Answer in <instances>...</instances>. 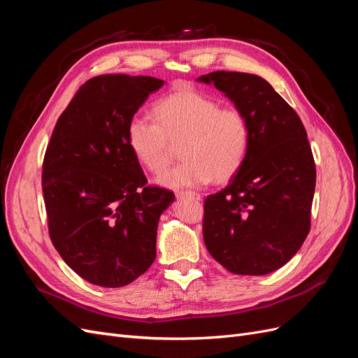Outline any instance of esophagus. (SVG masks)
Here are the masks:
<instances>
[{
  "label": "esophagus",
  "mask_w": 358,
  "mask_h": 358,
  "mask_svg": "<svg viewBox=\"0 0 358 358\" xmlns=\"http://www.w3.org/2000/svg\"><path fill=\"white\" fill-rule=\"evenodd\" d=\"M176 197H178V199L189 197V199H192V200H200V194L194 192V191H179V192H176Z\"/></svg>",
  "instance_id": "1"
}]
</instances>
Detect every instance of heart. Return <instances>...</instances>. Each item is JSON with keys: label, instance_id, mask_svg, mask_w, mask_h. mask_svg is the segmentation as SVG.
<instances>
[{"label": "heart", "instance_id": "obj_1", "mask_svg": "<svg viewBox=\"0 0 358 358\" xmlns=\"http://www.w3.org/2000/svg\"><path fill=\"white\" fill-rule=\"evenodd\" d=\"M155 119L134 115L127 127V142L136 159L152 173L170 164L173 146L180 143L183 158L157 182L167 188L200 187L230 179L241 169L251 143V127L237 107H221L212 96L182 88L154 107Z\"/></svg>", "mask_w": 358, "mask_h": 358}]
</instances>
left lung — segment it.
I'll use <instances>...</instances> for the list:
<instances>
[{
    "instance_id": "left-lung-1",
    "label": "left lung",
    "mask_w": 358,
    "mask_h": 358,
    "mask_svg": "<svg viewBox=\"0 0 358 358\" xmlns=\"http://www.w3.org/2000/svg\"><path fill=\"white\" fill-rule=\"evenodd\" d=\"M197 82L221 91L251 127L243 164L204 201L206 248L231 273H272L297 254L310 229L317 171L306 129L257 74L213 71Z\"/></svg>"
}]
</instances>
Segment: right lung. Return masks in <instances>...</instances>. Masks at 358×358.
<instances>
[{
    "label": "right lung",
    "mask_w": 358,
    "mask_h": 358,
    "mask_svg": "<svg viewBox=\"0 0 358 358\" xmlns=\"http://www.w3.org/2000/svg\"><path fill=\"white\" fill-rule=\"evenodd\" d=\"M164 80L103 74L86 82L53 129L43 162V196L53 246L88 282L117 288L157 257L169 189L146 187L127 142L129 119Z\"/></svg>",
    "instance_id": "1"
}]
</instances>
